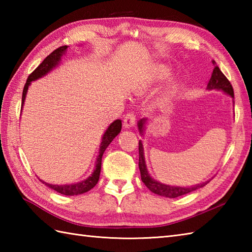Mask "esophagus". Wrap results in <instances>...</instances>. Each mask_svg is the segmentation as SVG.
I'll use <instances>...</instances> for the list:
<instances>
[{
	"instance_id": "obj_1",
	"label": "esophagus",
	"mask_w": 252,
	"mask_h": 252,
	"mask_svg": "<svg viewBox=\"0 0 252 252\" xmlns=\"http://www.w3.org/2000/svg\"><path fill=\"white\" fill-rule=\"evenodd\" d=\"M135 125V116L134 114H132V112H130V114H126L125 116V119H123V126H125V127H132L133 126Z\"/></svg>"
}]
</instances>
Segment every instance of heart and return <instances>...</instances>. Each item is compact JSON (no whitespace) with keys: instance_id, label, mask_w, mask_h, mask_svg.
Wrapping results in <instances>:
<instances>
[{"instance_id":"heart-1","label":"heart","mask_w":252,"mask_h":252,"mask_svg":"<svg viewBox=\"0 0 252 252\" xmlns=\"http://www.w3.org/2000/svg\"><path fill=\"white\" fill-rule=\"evenodd\" d=\"M169 73H170L169 69H167L165 67H157L153 71V73H151V76L146 79V81L144 82L143 88L147 89L149 87H152L154 83L161 81V80L167 78L169 76ZM176 88H178V83H176L175 81H172V82H170L168 85V91L170 93H172L176 90Z\"/></svg>"}]
</instances>
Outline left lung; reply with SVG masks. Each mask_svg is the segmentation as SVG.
Returning <instances> with one entry per match:
<instances>
[{"label":"left lung","mask_w":252,"mask_h":252,"mask_svg":"<svg viewBox=\"0 0 252 252\" xmlns=\"http://www.w3.org/2000/svg\"><path fill=\"white\" fill-rule=\"evenodd\" d=\"M207 90L222 91V92L229 95L234 99V90H233L232 84L226 79V77L222 73L220 68H219L218 66H216L215 69H213L211 78H210V80H209V83L207 85ZM146 123H147V118H143V119H141L137 122V127H138V131H140V133H141V135L144 134ZM138 155H140L138 167H140L142 181H143V183L146 185L147 189L149 190H152L154 194H157L159 196L167 197V198H176V197L189 194V192H191V191L199 189H201V187L205 186L206 184H208L209 182H210V180H209V181L203 182V183H200V184H196L194 186H186V187L163 184V183H161V182L153 179L151 174L148 173L146 162H145V156H144V147H143L142 141L138 142Z\"/></svg>","instance_id":"1"}]
</instances>
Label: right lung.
I'll return each instance as SVG.
<instances>
[{
  "label": "right lung",
  "instance_id": "add662e5",
  "mask_svg": "<svg viewBox=\"0 0 252 252\" xmlns=\"http://www.w3.org/2000/svg\"><path fill=\"white\" fill-rule=\"evenodd\" d=\"M67 47H68L67 45H63V46L58 47L57 50L51 53V54L34 69V71L30 74L28 79H27V82L25 84V88L23 91V103H21V110H23V106L25 104L27 92H28V88L30 87L31 82L46 76V74L51 72L53 69L60 65L63 55L66 54ZM121 127H122V123H121L120 119L115 120L114 122L110 123V126L108 127H107V130L105 131L103 137H101L99 153H98L97 158H96L94 171L88 179H85L81 182H77V183L65 184V185L50 184V183H46V182L42 181L40 179L39 180L42 182V183L45 184L47 187H50V189H54L57 192H60V194L66 195V196H74V195L84 194V192H87L90 189H92L93 187L97 184V182L99 180V173H100V168H101V158H103L104 152L106 151V148L109 146V144L114 141V138L118 134H119L121 131Z\"/></svg>",
  "mask_w": 252,
  "mask_h": 252
}]
</instances>
